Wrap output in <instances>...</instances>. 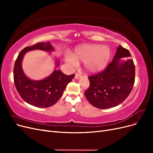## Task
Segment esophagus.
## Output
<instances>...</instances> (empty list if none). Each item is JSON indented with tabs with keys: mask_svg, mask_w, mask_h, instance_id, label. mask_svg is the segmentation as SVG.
<instances>
[{
	"mask_svg": "<svg viewBox=\"0 0 153 153\" xmlns=\"http://www.w3.org/2000/svg\"><path fill=\"white\" fill-rule=\"evenodd\" d=\"M81 75H79V74H76L75 76V79H79V78H81Z\"/></svg>",
	"mask_w": 153,
	"mask_h": 153,
	"instance_id": "obj_1",
	"label": "esophagus"
}]
</instances>
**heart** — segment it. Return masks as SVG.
Segmentation results:
<instances>
[{
    "label": "heart",
    "instance_id": "obj_1",
    "mask_svg": "<svg viewBox=\"0 0 153 153\" xmlns=\"http://www.w3.org/2000/svg\"><path fill=\"white\" fill-rule=\"evenodd\" d=\"M110 50L101 45H85L75 49L73 56L67 55L65 61L68 67L73 68L78 62H85V68L90 73H98L108 65L110 58Z\"/></svg>",
    "mask_w": 153,
    "mask_h": 153
}]
</instances>
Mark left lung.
Instances as JSON below:
<instances>
[{
	"label": "left lung",
	"instance_id": "8db88e82",
	"mask_svg": "<svg viewBox=\"0 0 153 153\" xmlns=\"http://www.w3.org/2000/svg\"><path fill=\"white\" fill-rule=\"evenodd\" d=\"M129 51L119 45L105 70L89 77L90 85L84 95L96 108L106 109L121 103L130 94L135 83V68ZM126 57V61L120 58Z\"/></svg>",
	"mask_w": 153,
	"mask_h": 153
}]
</instances>
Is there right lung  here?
<instances>
[{
  "label": "right lung",
  "mask_w": 153,
  "mask_h": 153,
  "mask_svg": "<svg viewBox=\"0 0 153 153\" xmlns=\"http://www.w3.org/2000/svg\"><path fill=\"white\" fill-rule=\"evenodd\" d=\"M34 50L50 53L55 51L50 42L38 43L32 47L23 49L18 55L14 66V82L18 92L25 102L36 107L47 108L57 102L75 75H66L61 71L55 69L60 64L59 60L56 59V67L50 76L39 80L30 79L23 71L22 62L25 53Z\"/></svg>",
  "instance_id": "1"
}]
</instances>
